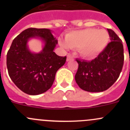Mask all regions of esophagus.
Segmentation results:
<instances>
[{
    "label": "esophagus",
    "mask_w": 130,
    "mask_h": 130,
    "mask_svg": "<svg viewBox=\"0 0 130 130\" xmlns=\"http://www.w3.org/2000/svg\"><path fill=\"white\" fill-rule=\"evenodd\" d=\"M73 60V57H72L70 55H68L67 58H66V60L68 62V61H70V60Z\"/></svg>",
    "instance_id": "esophagus-1"
}]
</instances>
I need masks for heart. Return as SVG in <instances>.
<instances>
[{
    "mask_svg": "<svg viewBox=\"0 0 130 130\" xmlns=\"http://www.w3.org/2000/svg\"><path fill=\"white\" fill-rule=\"evenodd\" d=\"M109 41L105 30L88 28L72 31L65 36V41L60 39V45L64 49H78L80 55L86 58H94L102 53Z\"/></svg>",
    "mask_w": 130,
    "mask_h": 130,
    "instance_id": "obj_1",
    "label": "heart"
}]
</instances>
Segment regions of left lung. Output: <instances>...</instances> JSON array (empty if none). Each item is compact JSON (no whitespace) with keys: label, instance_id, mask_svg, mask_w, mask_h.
Segmentation results:
<instances>
[{"label":"left lung","instance_id":"left-lung-1","mask_svg":"<svg viewBox=\"0 0 130 130\" xmlns=\"http://www.w3.org/2000/svg\"><path fill=\"white\" fill-rule=\"evenodd\" d=\"M111 42L104 51L91 61L77 59L79 64L75 76L79 87L87 92L106 90L119 78L124 64L122 40L114 31L108 29Z\"/></svg>","mask_w":130,"mask_h":130}]
</instances>
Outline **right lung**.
Returning <instances> with one entry per match:
<instances>
[{"label": "right lung", "mask_w": 130, "mask_h": 130, "mask_svg": "<svg viewBox=\"0 0 130 130\" xmlns=\"http://www.w3.org/2000/svg\"><path fill=\"white\" fill-rule=\"evenodd\" d=\"M47 28H29L13 40L7 53L6 64L10 78L17 87L29 95H38L51 88L55 74L65 64L66 57L54 52L58 41ZM44 43L39 53L32 52L28 45L30 39Z\"/></svg>", "instance_id": "obj_1"}]
</instances>
